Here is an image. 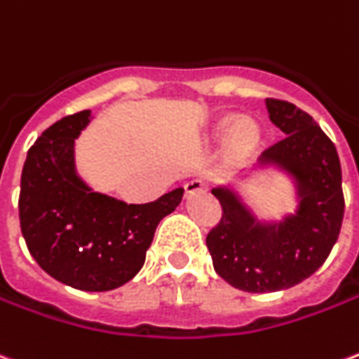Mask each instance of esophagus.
Returning a JSON list of instances; mask_svg holds the SVG:
<instances>
[{
    "label": "esophagus",
    "mask_w": 359,
    "mask_h": 359,
    "mask_svg": "<svg viewBox=\"0 0 359 359\" xmlns=\"http://www.w3.org/2000/svg\"><path fill=\"white\" fill-rule=\"evenodd\" d=\"M184 190H187V194H196V192H204L205 182L202 179H190V180H187V184H184Z\"/></svg>",
    "instance_id": "esophagus-1"
}]
</instances>
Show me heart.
Masks as SVG:
<instances>
[{
	"label": "heart",
	"instance_id": "obj_1",
	"mask_svg": "<svg viewBox=\"0 0 359 359\" xmlns=\"http://www.w3.org/2000/svg\"><path fill=\"white\" fill-rule=\"evenodd\" d=\"M231 122L233 118H223L222 122H219V126H217V134H219V136H225L229 126H231ZM229 137H231V144L235 145V147L245 149V147L255 145V142H257L258 137V130L250 120H239V122L231 128Z\"/></svg>",
	"mask_w": 359,
	"mask_h": 359
}]
</instances>
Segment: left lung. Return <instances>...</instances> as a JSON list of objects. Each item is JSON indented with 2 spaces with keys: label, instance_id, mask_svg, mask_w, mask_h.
<instances>
[{
  "label": "left lung",
  "instance_id": "8db88e82",
  "mask_svg": "<svg viewBox=\"0 0 359 359\" xmlns=\"http://www.w3.org/2000/svg\"><path fill=\"white\" fill-rule=\"evenodd\" d=\"M270 120L285 136L260 157L297 184L299 205L280 223H260L229 188H214L222 219L205 237L217 274L249 293L287 290L315 274L330 255L344 217L337 147L305 110L266 99Z\"/></svg>",
  "mask_w": 359,
  "mask_h": 359
}]
</instances>
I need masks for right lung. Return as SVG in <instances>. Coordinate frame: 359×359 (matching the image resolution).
<instances>
[{
	"label": "right lung",
	"instance_id": "add662e5",
	"mask_svg": "<svg viewBox=\"0 0 359 359\" xmlns=\"http://www.w3.org/2000/svg\"><path fill=\"white\" fill-rule=\"evenodd\" d=\"M89 116L83 110L57 120L29 149L19 219L27 249L46 274L75 290L109 292L142 270L157 225L175 212L184 188L149 204L91 190L77 177L74 155Z\"/></svg>",
	"mask_w": 359,
	"mask_h": 359
}]
</instances>
